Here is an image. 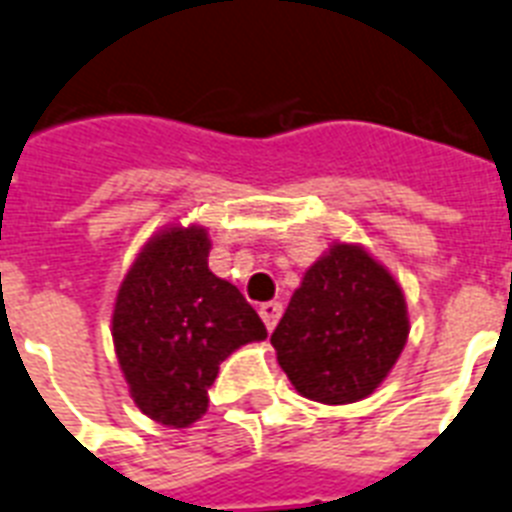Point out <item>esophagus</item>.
Returning a JSON list of instances; mask_svg holds the SVG:
<instances>
[{"mask_svg": "<svg viewBox=\"0 0 512 512\" xmlns=\"http://www.w3.org/2000/svg\"><path fill=\"white\" fill-rule=\"evenodd\" d=\"M260 318H263L265 328H268V331H273L278 323V318H281V302H265V305H260Z\"/></svg>", "mask_w": 512, "mask_h": 512, "instance_id": "esophagus-1", "label": "esophagus"}]
</instances>
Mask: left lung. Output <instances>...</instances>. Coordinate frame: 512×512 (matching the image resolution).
Returning <instances> with one entry per match:
<instances>
[{
  "instance_id": "1",
  "label": "left lung",
  "mask_w": 512,
  "mask_h": 512,
  "mask_svg": "<svg viewBox=\"0 0 512 512\" xmlns=\"http://www.w3.org/2000/svg\"><path fill=\"white\" fill-rule=\"evenodd\" d=\"M402 286L357 244H331L302 276L270 344L302 397L350 405L376 392L405 350Z\"/></svg>"
}]
</instances>
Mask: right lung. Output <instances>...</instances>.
Masks as SVG:
<instances>
[{
  "instance_id": "obj_1",
  "label": "right lung",
  "mask_w": 512,
  "mask_h": 512,
  "mask_svg": "<svg viewBox=\"0 0 512 512\" xmlns=\"http://www.w3.org/2000/svg\"><path fill=\"white\" fill-rule=\"evenodd\" d=\"M202 226H168L144 244L115 297L112 342L141 413L186 429L207 413L220 363L263 342L260 315L234 284L207 268Z\"/></svg>"
}]
</instances>
